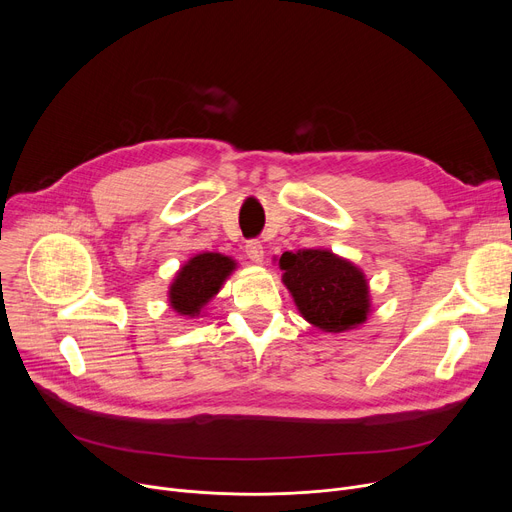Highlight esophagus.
Masks as SVG:
<instances>
[{
  "label": "esophagus",
  "instance_id": "34e87169",
  "mask_svg": "<svg viewBox=\"0 0 512 512\" xmlns=\"http://www.w3.org/2000/svg\"><path fill=\"white\" fill-rule=\"evenodd\" d=\"M245 251H247V257L253 261V263H261L263 261V245L259 240H247V247H245Z\"/></svg>",
  "mask_w": 512,
  "mask_h": 512
}]
</instances>
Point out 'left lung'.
<instances>
[{"label":"left lung","instance_id":"left-lung-1","mask_svg":"<svg viewBox=\"0 0 512 512\" xmlns=\"http://www.w3.org/2000/svg\"><path fill=\"white\" fill-rule=\"evenodd\" d=\"M282 282L301 315L326 332L351 330L367 319L369 290L363 272L324 249H305L280 257Z\"/></svg>","mask_w":512,"mask_h":512}]
</instances>
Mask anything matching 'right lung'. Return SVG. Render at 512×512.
Returning <instances> with one entry per match:
<instances>
[{
    "label": "right lung",
    "mask_w": 512,
    "mask_h": 512,
    "mask_svg": "<svg viewBox=\"0 0 512 512\" xmlns=\"http://www.w3.org/2000/svg\"><path fill=\"white\" fill-rule=\"evenodd\" d=\"M234 261L220 253H201L188 261L170 286V305L180 315H197L234 270Z\"/></svg>",
    "instance_id": "add662e5"
}]
</instances>
